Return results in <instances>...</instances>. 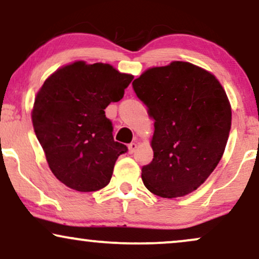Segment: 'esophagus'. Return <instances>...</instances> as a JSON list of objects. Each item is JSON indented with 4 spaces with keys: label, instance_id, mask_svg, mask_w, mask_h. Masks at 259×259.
<instances>
[{
    "label": "esophagus",
    "instance_id": "1",
    "mask_svg": "<svg viewBox=\"0 0 259 259\" xmlns=\"http://www.w3.org/2000/svg\"><path fill=\"white\" fill-rule=\"evenodd\" d=\"M127 147H129V153H134L136 150V148H137V143L136 142H132Z\"/></svg>",
    "mask_w": 259,
    "mask_h": 259
}]
</instances>
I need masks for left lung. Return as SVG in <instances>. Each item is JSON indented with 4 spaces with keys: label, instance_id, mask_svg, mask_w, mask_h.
<instances>
[{
    "label": "left lung",
    "instance_id": "1",
    "mask_svg": "<svg viewBox=\"0 0 259 259\" xmlns=\"http://www.w3.org/2000/svg\"><path fill=\"white\" fill-rule=\"evenodd\" d=\"M133 87L154 119V158L142 167L143 184L160 197L191 194L227 145L232 110L224 87L209 71L181 61L149 68Z\"/></svg>",
    "mask_w": 259,
    "mask_h": 259
}]
</instances>
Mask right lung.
<instances>
[{"mask_svg": "<svg viewBox=\"0 0 259 259\" xmlns=\"http://www.w3.org/2000/svg\"><path fill=\"white\" fill-rule=\"evenodd\" d=\"M134 76L106 63L77 61L50 75L34 99L35 136L51 172L68 188L97 191L109 184L114 163L126 146L113 140L105 116Z\"/></svg>", "mask_w": 259, "mask_h": 259, "instance_id": "right-lung-1", "label": "right lung"}]
</instances>
